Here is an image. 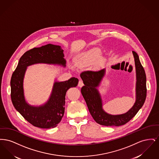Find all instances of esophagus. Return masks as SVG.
Returning <instances> with one entry per match:
<instances>
[{"label": "esophagus", "mask_w": 159, "mask_h": 159, "mask_svg": "<svg viewBox=\"0 0 159 159\" xmlns=\"http://www.w3.org/2000/svg\"><path fill=\"white\" fill-rule=\"evenodd\" d=\"M83 85V82L82 80H80L79 81V83H78V86H79V87H82Z\"/></svg>", "instance_id": "1"}]
</instances>
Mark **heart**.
Returning a JSON list of instances; mask_svg holds the SVG:
<instances>
[{
    "mask_svg": "<svg viewBox=\"0 0 159 159\" xmlns=\"http://www.w3.org/2000/svg\"><path fill=\"white\" fill-rule=\"evenodd\" d=\"M101 52L99 50H95L88 53H84L75 60V65L77 67H82L98 58Z\"/></svg>",
    "mask_w": 159,
    "mask_h": 159,
    "instance_id": "b5f03b06",
    "label": "heart"
}]
</instances>
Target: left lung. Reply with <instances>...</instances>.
<instances>
[{
  "instance_id": "8db88e82",
  "label": "left lung",
  "mask_w": 159,
  "mask_h": 159,
  "mask_svg": "<svg viewBox=\"0 0 159 159\" xmlns=\"http://www.w3.org/2000/svg\"><path fill=\"white\" fill-rule=\"evenodd\" d=\"M133 54L136 67V101L126 113L111 115L106 113L102 108V101L97 87L105 75V69L97 71H84L80 73L84 84L81 89V93L91 116L99 125L107 126L123 125L130 120L144 105L147 96L146 75L138 54L135 51H133Z\"/></svg>"
}]
</instances>
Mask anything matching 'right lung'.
<instances>
[{
  "mask_svg": "<svg viewBox=\"0 0 159 159\" xmlns=\"http://www.w3.org/2000/svg\"><path fill=\"white\" fill-rule=\"evenodd\" d=\"M63 49L60 46L48 44L27 51L20 58L11 79V97L15 109L34 126L53 128L60 122L65 110L66 92L76 87L79 80L71 77L65 82H55L51 95L45 104L39 107L29 105L25 101L23 79L27 67L36 63L60 64L66 66Z\"/></svg>",
  "mask_w": 159,
  "mask_h": 159,
  "instance_id": "obj_1",
  "label": "right lung"
}]
</instances>
